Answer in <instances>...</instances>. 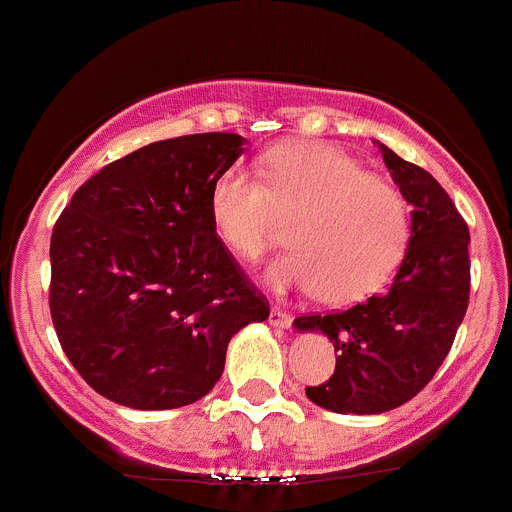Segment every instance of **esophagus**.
I'll list each match as a JSON object with an SVG mask.
<instances>
[{"label":"esophagus","instance_id":"esophagus-1","mask_svg":"<svg viewBox=\"0 0 512 512\" xmlns=\"http://www.w3.org/2000/svg\"><path fill=\"white\" fill-rule=\"evenodd\" d=\"M292 315H289L287 310H279V307H271V312H269V323L271 325H277V328H289V325H292Z\"/></svg>","mask_w":512,"mask_h":512}]
</instances>
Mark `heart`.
<instances>
[{"mask_svg": "<svg viewBox=\"0 0 512 512\" xmlns=\"http://www.w3.org/2000/svg\"><path fill=\"white\" fill-rule=\"evenodd\" d=\"M210 210L225 246L248 261L269 251L279 215H300L289 230L295 251L271 264L269 282L320 289L330 305L361 302L382 289L410 243L400 189L325 143L279 146L266 161V179L230 166L217 176Z\"/></svg>", "mask_w": 512, "mask_h": 512, "instance_id": "b5f03b06", "label": "heart"}]
</instances>
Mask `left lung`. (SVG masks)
I'll use <instances>...</instances> for the list:
<instances>
[{"label": "left lung", "instance_id": "8db88e82", "mask_svg": "<svg viewBox=\"0 0 512 512\" xmlns=\"http://www.w3.org/2000/svg\"><path fill=\"white\" fill-rule=\"evenodd\" d=\"M384 164L413 205L408 253L387 292L328 315H300L338 351L336 372L305 387L333 413L377 415L413 400L431 382L469 305V228L446 189L420 166L379 143Z\"/></svg>", "mask_w": 512, "mask_h": 512}]
</instances>
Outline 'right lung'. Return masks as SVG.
Returning <instances> with one entry per match:
<instances>
[{"label": "right lung", "instance_id": "1", "mask_svg": "<svg viewBox=\"0 0 512 512\" xmlns=\"http://www.w3.org/2000/svg\"><path fill=\"white\" fill-rule=\"evenodd\" d=\"M241 153L235 133L156 140L99 169L53 225V328L107 400L192 405L223 374L230 338L269 318L210 210L217 176Z\"/></svg>", "mask_w": 512, "mask_h": 512}]
</instances>
